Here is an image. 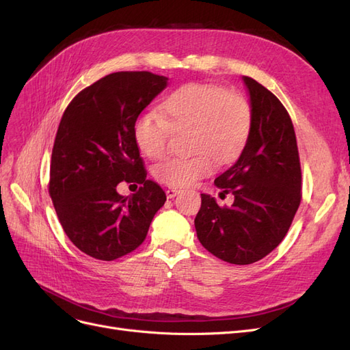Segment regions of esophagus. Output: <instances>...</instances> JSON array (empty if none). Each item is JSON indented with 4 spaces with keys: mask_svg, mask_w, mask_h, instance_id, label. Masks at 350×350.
<instances>
[{
    "mask_svg": "<svg viewBox=\"0 0 350 350\" xmlns=\"http://www.w3.org/2000/svg\"><path fill=\"white\" fill-rule=\"evenodd\" d=\"M178 194V189L176 188H167L166 189V197L167 198H174Z\"/></svg>",
    "mask_w": 350,
    "mask_h": 350,
    "instance_id": "1",
    "label": "esophagus"
}]
</instances>
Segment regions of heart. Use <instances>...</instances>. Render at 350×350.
I'll use <instances>...</instances> for the list:
<instances>
[{"label": "heart", "mask_w": 350, "mask_h": 350, "mask_svg": "<svg viewBox=\"0 0 350 350\" xmlns=\"http://www.w3.org/2000/svg\"><path fill=\"white\" fill-rule=\"evenodd\" d=\"M159 112H144L134 121V143L142 154L162 157L169 133L181 129H191L189 144L197 153L189 159H166L154 166V178L167 187L193 185L211 174L213 159L217 163L234 161L252 126L250 102L216 84H183L162 100Z\"/></svg>", "instance_id": "1"}]
</instances>
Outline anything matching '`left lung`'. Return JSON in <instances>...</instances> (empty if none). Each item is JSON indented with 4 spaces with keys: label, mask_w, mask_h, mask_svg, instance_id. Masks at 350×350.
<instances>
[{
    "label": "left lung",
    "mask_w": 350,
    "mask_h": 350,
    "mask_svg": "<svg viewBox=\"0 0 350 350\" xmlns=\"http://www.w3.org/2000/svg\"><path fill=\"white\" fill-rule=\"evenodd\" d=\"M252 126L238 161L216 179L234 204L219 207L201 194L194 225L208 252L230 264L264 258L283 241L301 203V163L293 124L280 100L251 77L243 76Z\"/></svg>",
    "instance_id": "8db88e82"
}]
</instances>
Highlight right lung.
I'll return each instance as SVG.
<instances>
[{
	"instance_id": "right-lung-1",
	"label": "right lung",
	"mask_w": 350,
	"mask_h": 350,
	"mask_svg": "<svg viewBox=\"0 0 350 350\" xmlns=\"http://www.w3.org/2000/svg\"><path fill=\"white\" fill-rule=\"evenodd\" d=\"M149 71H120L93 83L62 115L51 159L49 194L70 241L88 256L111 261L134 251L165 201L147 179L133 135L137 116L167 86ZM122 180L140 183L124 198Z\"/></svg>"
}]
</instances>
